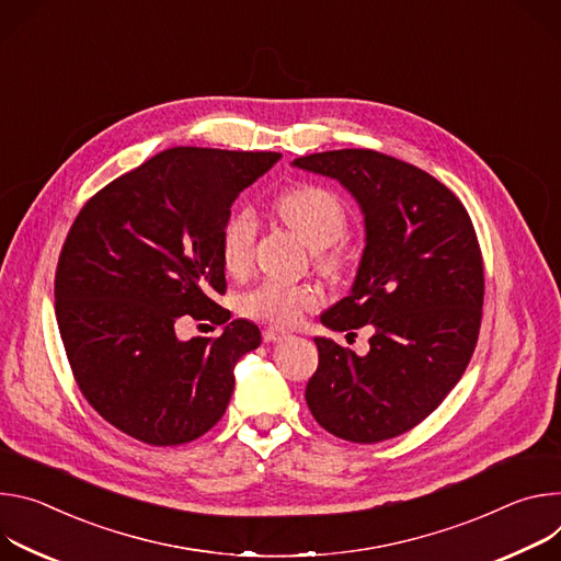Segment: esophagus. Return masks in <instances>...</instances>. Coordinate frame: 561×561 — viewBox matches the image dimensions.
Masks as SVG:
<instances>
[{
    "label": "esophagus",
    "instance_id": "1",
    "mask_svg": "<svg viewBox=\"0 0 561 561\" xmlns=\"http://www.w3.org/2000/svg\"><path fill=\"white\" fill-rule=\"evenodd\" d=\"M287 336H289V332L283 330V328L270 325V328L263 330V341H265V343H278V341H283V339H287Z\"/></svg>",
    "mask_w": 561,
    "mask_h": 561
}]
</instances>
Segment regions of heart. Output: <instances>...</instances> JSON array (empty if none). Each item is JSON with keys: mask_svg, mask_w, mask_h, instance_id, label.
<instances>
[{"mask_svg": "<svg viewBox=\"0 0 561 561\" xmlns=\"http://www.w3.org/2000/svg\"><path fill=\"white\" fill-rule=\"evenodd\" d=\"M278 214L283 220L317 252L332 247L343 238L347 227V214L336 194L325 186L298 184L280 194ZM256 238V216L249 209H236L220 231L222 265L231 274H242L252 263ZM323 265L334 267V256H323ZM317 302V291L307 285H294L283 280H265L259 287L240 296V312L249 319L285 325L294 323L302 309Z\"/></svg>", "mask_w": 561, "mask_h": 561, "instance_id": "1", "label": "heart"}]
</instances>
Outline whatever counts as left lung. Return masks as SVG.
<instances>
[{
  "label": "left lung",
  "instance_id": "obj_1",
  "mask_svg": "<svg viewBox=\"0 0 561 561\" xmlns=\"http://www.w3.org/2000/svg\"><path fill=\"white\" fill-rule=\"evenodd\" d=\"M291 167L339 180L365 225L352 289L321 323L375 332L365 356L317 336L319 367L305 401L345 442L399 437L439 408L474 352L483 305L474 227L446 184L386 153L341 149Z\"/></svg>",
  "mask_w": 561,
  "mask_h": 561
}]
</instances>
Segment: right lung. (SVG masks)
I'll use <instances>...</instances> for the list:
<instances>
[{
  "label": "right lung",
  "mask_w": 561,
  "mask_h": 561,
  "mask_svg": "<svg viewBox=\"0 0 561 561\" xmlns=\"http://www.w3.org/2000/svg\"><path fill=\"white\" fill-rule=\"evenodd\" d=\"M280 160L272 151L175 147L119 175L78 214L55 274V317L76 381L117 430L180 446L211 430L233 367L261 330L225 294L220 231L233 201ZM190 313L226 328L182 342Z\"/></svg>",
  "instance_id": "add662e5"
}]
</instances>
